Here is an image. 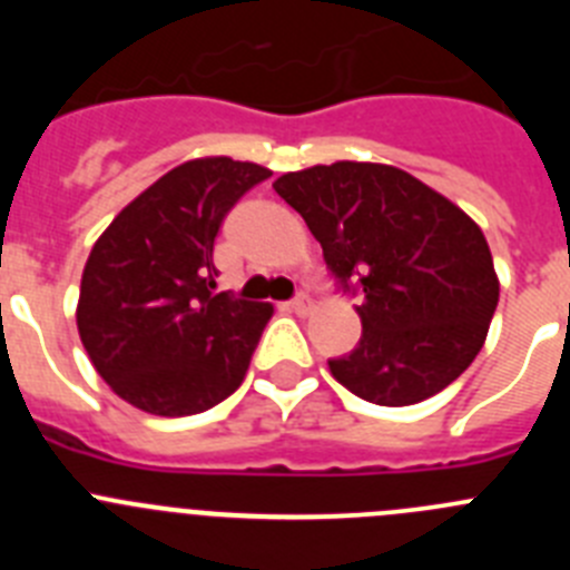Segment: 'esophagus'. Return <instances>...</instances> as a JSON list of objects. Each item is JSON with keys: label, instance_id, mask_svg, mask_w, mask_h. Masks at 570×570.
<instances>
[{"label": "esophagus", "instance_id": "obj_1", "mask_svg": "<svg viewBox=\"0 0 570 570\" xmlns=\"http://www.w3.org/2000/svg\"><path fill=\"white\" fill-rule=\"evenodd\" d=\"M291 311H294V314H299V316L308 314V311H311V296L308 294L294 296V299H291Z\"/></svg>", "mask_w": 570, "mask_h": 570}]
</instances>
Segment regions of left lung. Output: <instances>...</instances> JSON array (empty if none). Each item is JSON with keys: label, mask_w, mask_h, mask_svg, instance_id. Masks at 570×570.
Listing matches in <instances>:
<instances>
[{"label": "left lung", "mask_w": 570, "mask_h": 570, "mask_svg": "<svg viewBox=\"0 0 570 570\" xmlns=\"http://www.w3.org/2000/svg\"><path fill=\"white\" fill-rule=\"evenodd\" d=\"M276 194L305 219L331 276L360 294V345L331 374L374 405L440 394L480 354L500 279L480 225L416 176L374 163L282 174Z\"/></svg>", "instance_id": "obj_1"}]
</instances>
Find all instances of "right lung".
<instances>
[{"label":"right lung","mask_w":570,"mask_h":570,"mask_svg":"<svg viewBox=\"0 0 570 570\" xmlns=\"http://www.w3.org/2000/svg\"><path fill=\"white\" fill-rule=\"evenodd\" d=\"M268 168L190 159L119 210L82 271L77 325L90 362L139 411L190 416L245 380L274 308L214 294V242Z\"/></svg>","instance_id":"add662e5"}]
</instances>
